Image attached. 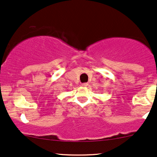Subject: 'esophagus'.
<instances>
[{
  "label": "esophagus",
  "instance_id": "esophagus-1",
  "mask_svg": "<svg viewBox=\"0 0 157 157\" xmlns=\"http://www.w3.org/2000/svg\"><path fill=\"white\" fill-rule=\"evenodd\" d=\"M81 85H82V86H83V87H87L88 85V84L87 82H85V83H82Z\"/></svg>",
  "mask_w": 157,
  "mask_h": 157
}]
</instances>
